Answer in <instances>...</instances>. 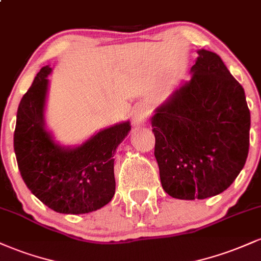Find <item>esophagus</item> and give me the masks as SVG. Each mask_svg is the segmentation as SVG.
I'll list each match as a JSON object with an SVG mask.
<instances>
[{"label": "esophagus", "mask_w": 261, "mask_h": 261, "mask_svg": "<svg viewBox=\"0 0 261 261\" xmlns=\"http://www.w3.org/2000/svg\"><path fill=\"white\" fill-rule=\"evenodd\" d=\"M146 120H147V109L142 106L135 107L133 110L134 126H140V125H143L146 122Z\"/></svg>", "instance_id": "34e87169"}]
</instances>
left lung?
I'll return each instance as SVG.
<instances>
[{
    "instance_id": "1",
    "label": "left lung",
    "mask_w": 261,
    "mask_h": 261,
    "mask_svg": "<svg viewBox=\"0 0 261 261\" xmlns=\"http://www.w3.org/2000/svg\"><path fill=\"white\" fill-rule=\"evenodd\" d=\"M190 81L155 109L152 127L162 187L175 199H207L236 180L249 151L243 87L217 54L199 50Z\"/></svg>"
}]
</instances>
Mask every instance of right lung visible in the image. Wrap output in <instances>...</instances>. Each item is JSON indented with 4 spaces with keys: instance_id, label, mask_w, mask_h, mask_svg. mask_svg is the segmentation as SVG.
Returning a JSON list of instances; mask_svg holds the SVG:
<instances>
[{
    "instance_id": "add662e5",
    "label": "right lung",
    "mask_w": 261,
    "mask_h": 261,
    "mask_svg": "<svg viewBox=\"0 0 261 261\" xmlns=\"http://www.w3.org/2000/svg\"><path fill=\"white\" fill-rule=\"evenodd\" d=\"M50 72L49 66L41 68L18 107V168L29 190L47 207L60 214H88L115 194L113 157L131 130L130 122L104 128L77 147L58 145L44 121Z\"/></svg>"
}]
</instances>
